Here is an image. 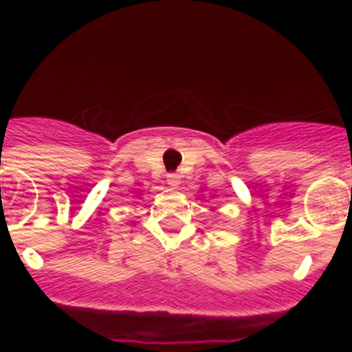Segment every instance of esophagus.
Instances as JSON below:
<instances>
[{"label": "esophagus", "instance_id": "34e87169", "mask_svg": "<svg viewBox=\"0 0 352 352\" xmlns=\"http://www.w3.org/2000/svg\"><path fill=\"white\" fill-rule=\"evenodd\" d=\"M166 182H168L171 188H177L181 184V177L177 175V173H168V175H166Z\"/></svg>", "mask_w": 352, "mask_h": 352}]
</instances>
